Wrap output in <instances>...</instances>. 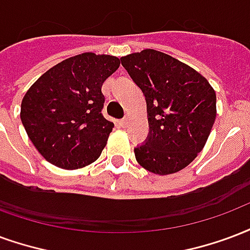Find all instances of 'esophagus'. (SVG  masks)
<instances>
[{"instance_id":"34e87169","label":"esophagus","mask_w":250,"mask_h":250,"mask_svg":"<svg viewBox=\"0 0 250 250\" xmlns=\"http://www.w3.org/2000/svg\"><path fill=\"white\" fill-rule=\"evenodd\" d=\"M119 125H122V127H125V125H128V118H123L122 120H119Z\"/></svg>"}]
</instances>
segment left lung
<instances>
[{
	"label": "left lung",
	"mask_w": 250,
	"mask_h": 250,
	"mask_svg": "<svg viewBox=\"0 0 250 250\" xmlns=\"http://www.w3.org/2000/svg\"><path fill=\"white\" fill-rule=\"evenodd\" d=\"M147 103L148 136L134 149L147 171L169 175L204 148L216 119V92L196 70L156 50L120 58Z\"/></svg>",
	"instance_id": "obj_1"
}]
</instances>
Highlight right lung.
Masks as SVG:
<instances>
[{
	"label": "right lung",
	"instance_id": "obj_1",
	"mask_svg": "<svg viewBox=\"0 0 250 250\" xmlns=\"http://www.w3.org/2000/svg\"><path fill=\"white\" fill-rule=\"evenodd\" d=\"M119 64L112 55L83 53L55 64L27 90L22 125L47 162L75 169L101 156L114 128L102 114V84Z\"/></svg>",
	"mask_w": 250,
	"mask_h": 250
}]
</instances>
